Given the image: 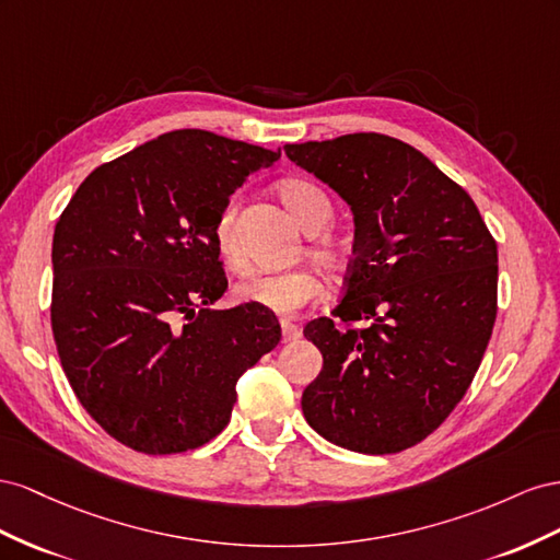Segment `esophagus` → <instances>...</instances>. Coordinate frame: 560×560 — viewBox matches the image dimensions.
I'll return each instance as SVG.
<instances>
[{
    "label": "esophagus",
    "instance_id": "obj_1",
    "mask_svg": "<svg viewBox=\"0 0 560 560\" xmlns=\"http://www.w3.org/2000/svg\"><path fill=\"white\" fill-rule=\"evenodd\" d=\"M300 338V328L289 322V318H281V342H293Z\"/></svg>",
    "mask_w": 560,
    "mask_h": 560
}]
</instances>
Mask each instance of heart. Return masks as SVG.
Listing matches in <instances>:
<instances>
[{"mask_svg": "<svg viewBox=\"0 0 560 560\" xmlns=\"http://www.w3.org/2000/svg\"><path fill=\"white\" fill-rule=\"evenodd\" d=\"M277 191L285 209L291 211L298 225L307 234H316L328 228V222L332 220V203L322 187L302 178H289L279 183ZM213 242L222 265L234 271H242L246 267V258L236 236L234 203H228L220 211L213 228ZM310 253L318 265L328 269L340 265V248L330 238H314ZM322 295L324 285L310 269L281 271V275H255L236 285L238 300L275 314H293L302 307L314 305L316 300H322Z\"/></svg>", "mask_w": 560, "mask_h": 560, "instance_id": "b5f03b06", "label": "heart"}]
</instances>
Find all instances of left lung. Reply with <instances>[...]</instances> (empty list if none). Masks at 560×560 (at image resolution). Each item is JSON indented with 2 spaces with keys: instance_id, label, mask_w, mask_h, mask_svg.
<instances>
[{
  "instance_id": "1",
  "label": "left lung",
  "mask_w": 560,
  "mask_h": 560,
  "mask_svg": "<svg viewBox=\"0 0 560 560\" xmlns=\"http://www.w3.org/2000/svg\"><path fill=\"white\" fill-rule=\"evenodd\" d=\"M347 201L354 260L332 316L305 326L324 369L302 392L310 427L363 455L401 453L469 389L498 314V244L471 197L406 142L351 133L285 145Z\"/></svg>"
}]
</instances>
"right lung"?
<instances>
[{
    "label": "right lung",
    "instance_id": "right-lung-1",
    "mask_svg": "<svg viewBox=\"0 0 560 560\" xmlns=\"http://www.w3.org/2000/svg\"><path fill=\"white\" fill-rule=\"evenodd\" d=\"M271 152L201 129L159 136L79 185L54 232L51 326L79 404L148 455L185 453L228 427L236 382L281 340L228 291L213 228Z\"/></svg>",
    "mask_w": 560,
    "mask_h": 560
}]
</instances>
